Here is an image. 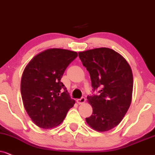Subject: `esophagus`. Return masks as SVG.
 Instances as JSON below:
<instances>
[{
	"instance_id": "1",
	"label": "esophagus",
	"mask_w": 155,
	"mask_h": 155,
	"mask_svg": "<svg viewBox=\"0 0 155 155\" xmlns=\"http://www.w3.org/2000/svg\"><path fill=\"white\" fill-rule=\"evenodd\" d=\"M85 101H86V98H84V97H81V98L77 99V100H76V102H77L79 104H84V103H85Z\"/></svg>"
}]
</instances>
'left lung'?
I'll return each mask as SVG.
<instances>
[{"label":"left lung","mask_w":155,"mask_h":155,"mask_svg":"<svg viewBox=\"0 0 155 155\" xmlns=\"http://www.w3.org/2000/svg\"><path fill=\"white\" fill-rule=\"evenodd\" d=\"M79 57L89 72L93 93L98 94L87 96L93 113L86 123L97 131H108L121 122L130 106L131 68L120 54L106 47L79 52Z\"/></svg>","instance_id":"8db88e82"}]
</instances>
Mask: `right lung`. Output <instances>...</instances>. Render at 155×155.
Here are the masks:
<instances>
[{
    "mask_svg": "<svg viewBox=\"0 0 155 155\" xmlns=\"http://www.w3.org/2000/svg\"><path fill=\"white\" fill-rule=\"evenodd\" d=\"M77 56L76 51L49 49L36 55L25 69L20 84L22 102L38 127L57 126L75 104L60 80Z\"/></svg>",
    "mask_w": 155,
    "mask_h": 155,
    "instance_id": "obj_1",
    "label": "right lung"
}]
</instances>
